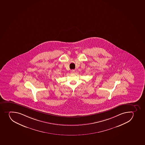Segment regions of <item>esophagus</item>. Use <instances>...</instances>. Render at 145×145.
<instances>
[{
  "label": "esophagus",
  "instance_id": "1",
  "mask_svg": "<svg viewBox=\"0 0 145 145\" xmlns=\"http://www.w3.org/2000/svg\"><path fill=\"white\" fill-rule=\"evenodd\" d=\"M71 73L73 74V73H75V71H74V70H72V71H71Z\"/></svg>",
  "mask_w": 145,
  "mask_h": 145
}]
</instances>
